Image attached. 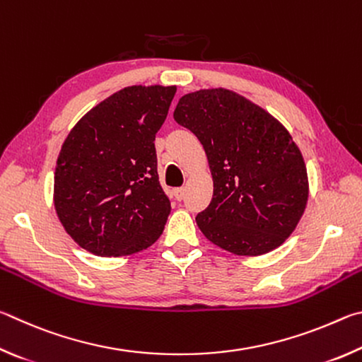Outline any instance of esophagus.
Segmentation results:
<instances>
[{"mask_svg": "<svg viewBox=\"0 0 362 362\" xmlns=\"http://www.w3.org/2000/svg\"><path fill=\"white\" fill-rule=\"evenodd\" d=\"M173 194H175L176 200H182V199H185V195H186V189L185 187H176Z\"/></svg>", "mask_w": 362, "mask_h": 362, "instance_id": "esophagus-1", "label": "esophagus"}]
</instances>
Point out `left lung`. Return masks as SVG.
Wrapping results in <instances>:
<instances>
[{"label":"left lung","mask_w":362,"mask_h":362,"mask_svg":"<svg viewBox=\"0 0 362 362\" xmlns=\"http://www.w3.org/2000/svg\"><path fill=\"white\" fill-rule=\"evenodd\" d=\"M173 117L199 138L210 163L213 199L195 218L204 235L238 256L278 248L308 199L305 163L288 130L226 88L185 95Z\"/></svg>","instance_id":"left-lung-1"}]
</instances>
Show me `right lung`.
Masks as SVG:
<instances>
[{
  "mask_svg": "<svg viewBox=\"0 0 362 362\" xmlns=\"http://www.w3.org/2000/svg\"><path fill=\"white\" fill-rule=\"evenodd\" d=\"M176 87L132 86L88 111L57 158L54 205L81 248L124 256L162 235L170 199L157 175L156 133Z\"/></svg>",
  "mask_w": 362,
  "mask_h": 362,
  "instance_id": "right-lung-1",
  "label": "right lung"
}]
</instances>
